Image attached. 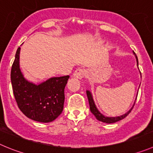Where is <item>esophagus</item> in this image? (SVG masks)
I'll use <instances>...</instances> for the list:
<instances>
[{
  "label": "esophagus",
  "mask_w": 153,
  "mask_h": 153,
  "mask_svg": "<svg viewBox=\"0 0 153 153\" xmlns=\"http://www.w3.org/2000/svg\"><path fill=\"white\" fill-rule=\"evenodd\" d=\"M85 74H86V72H85V69H83V68H77L75 70V72H74L73 77L75 78H78V79H81V78H83L85 76Z\"/></svg>",
  "instance_id": "34e87169"
}]
</instances>
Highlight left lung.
<instances>
[{
    "label": "left lung",
    "instance_id": "obj_1",
    "mask_svg": "<svg viewBox=\"0 0 153 153\" xmlns=\"http://www.w3.org/2000/svg\"><path fill=\"white\" fill-rule=\"evenodd\" d=\"M133 53H134L135 57H136L137 65V66H138L137 56L136 53H135L134 52H133ZM86 93H87V96H88V102H89L90 109H91V112H92L93 114H94V115L96 117L97 119L99 120V121H100V122H104V123H107V124L115 123V122H118V121H120V120H122L123 118H125V117H126L127 115H128V114L131 112V111L132 110L133 107H134V103H135V102H134V105H133V106L131 107V109H130L128 112H127L126 113L124 114V115H120V116H116V117H107V116H105V115H102V114L101 113V112H100V111L97 109L96 105H95V102H94V99H93L92 94H91V91H87Z\"/></svg>",
    "mask_w": 153,
    "mask_h": 153
}]
</instances>
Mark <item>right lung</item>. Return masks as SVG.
<instances>
[{
  "label": "right lung",
  "instance_id": "obj_1",
  "mask_svg": "<svg viewBox=\"0 0 153 153\" xmlns=\"http://www.w3.org/2000/svg\"><path fill=\"white\" fill-rule=\"evenodd\" d=\"M20 48L17 49L11 68V83L19 108L30 119L48 123L63 110L64 90L69 76L53 77L41 83L28 81L19 66Z\"/></svg>",
  "mask_w": 153,
  "mask_h": 153
}]
</instances>
